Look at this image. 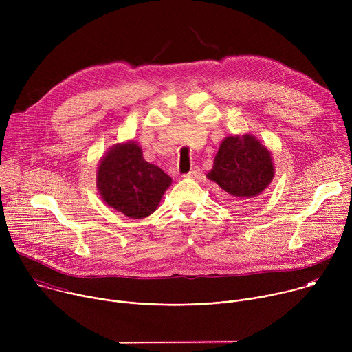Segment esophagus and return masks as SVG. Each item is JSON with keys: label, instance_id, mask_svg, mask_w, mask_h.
Wrapping results in <instances>:
<instances>
[{"label": "esophagus", "instance_id": "1", "mask_svg": "<svg viewBox=\"0 0 352 352\" xmlns=\"http://www.w3.org/2000/svg\"><path fill=\"white\" fill-rule=\"evenodd\" d=\"M199 175H200V170L197 167H193L189 173L185 174V177H188V178H197Z\"/></svg>", "mask_w": 352, "mask_h": 352}]
</instances>
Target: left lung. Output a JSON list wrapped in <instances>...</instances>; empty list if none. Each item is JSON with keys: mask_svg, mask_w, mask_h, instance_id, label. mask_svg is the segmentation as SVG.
<instances>
[{"mask_svg": "<svg viewBox=\"0 0 352 352\" xmlns=\"http://www.w3.org/2000/svg\"><path fill=\"white\" fill-rule=\"evenodd\" d=\"M224 192L228 205H246L259 196L274 177L272 155L252 135L227 136L206 175Z\"/></svg>", "mask_w": 352, "mask_h": 352, "instance_id": "8db88e82", "label": "left lung"}]
</instances>
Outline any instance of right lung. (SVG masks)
I'll return each instance as SVG.
<instances>
[{"label":"right lung","instance_id":"1","mask_svg":"<svg viewBox=\"0 0 352 352\" xmlns=\"http://www.w3.org/2000/svg\"><path fill=\"white\" fill-rule=\"evenodd\" d=\"M171 178L143 159L133 140L114 144L97 170V188L104 202L129 219H144L159 208Z\"/></svg>","mask_w":352,"mask_h":352}]
</instances>
